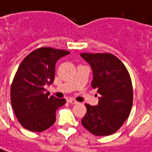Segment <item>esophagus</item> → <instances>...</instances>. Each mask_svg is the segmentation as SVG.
Here are the masks:
<instances>
[{
  "mask_svg": "<svg viewBox=\"0 0 152 152\" xmlns=\"http://www.w3.org/2000/svg\"><path fill=\"white\" fill-rule=\"evenodd\" d=\"M67 102H69V103H71V104H77L78 102H76L75 99H73V98H69L67 100Z\"/></svg>",
  "mask_w": 152,
  "mask_h": 152,
  "instance_id": "obj_1",
  "label": "esophagus"
}]
</instances>
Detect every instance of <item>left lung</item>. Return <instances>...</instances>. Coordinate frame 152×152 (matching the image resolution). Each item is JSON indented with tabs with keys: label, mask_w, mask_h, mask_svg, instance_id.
<instances>
[{
	"label": "left lung",
	"mask_w": 152,
	"mask_h": 152,
	"mask_svg": "<svg viewBox=\"0 0 152 152\" xmlns=\"http://www.w3.org/2000/svg\"><path fill=\"white\" fill-rule=\"evenodd\" d=\"M93 72L91 86L101 95L98 105L85 104L81 124L96 136L116 132L130 115L133 103L132 79L123 63L111 53H81Z\"/></svg>",
	"instance_id": "left-lung-1"
}]
</instances>
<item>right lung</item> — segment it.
Segmentation results:
<instances>
[{"mask_svg":"<svg viewBox=\"0 0 152 152\" xmlns=\"http://www.w3.org/2000/svg\"><path fill=\"white\" fill-rule=\"evenodd\" d=\"M69 51L40 47L27 55L20 64L11 86V102L20 125L31 132H41L56 121V111L65 105L46 92V86L55 79L56 63Z\"/></svg>","mask_w":152,"mask_h":152,"instance_id":"1","label":"right lung"}]
</instances>
